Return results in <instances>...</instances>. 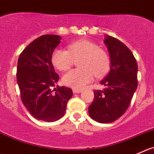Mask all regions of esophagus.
Listing matches in <instances>:
<instances>
[{"label": "esophagus", "mask_w": 154, "mask_h": 154, "mask_svg": "<svg viewBox=\"0 0 154 154\" xmlns=\"http://www.w3.org/2000/svg\"><path fill=\"white\" fill-rule=\"evenodd\" d=\"M73 92L74 93H80V92H82V90L81 89H73Z\"/></svg>", "instance_id": "1"}]
</instances>
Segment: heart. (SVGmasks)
I'll return each instance as SVG.
<instances>
[{
    "label": "heart",
    "mask_w": 154,
    "mask_h": 154,
    "mask_svg": "<svg viewBox=\"0 0 154 154\" xmlns=\"http://www.w3.org/2000/svg\"><path fill=\"white\" fill-rule=\"evenodd\" d=\"M79 69L72 70L62 77L66 86L74 89H83L94 78H101L110 68V58L104 49L89 40H80L68 46V50L56 48L53 50L51 61L59 71H67L78 60Z\"/></svg>",
    "instance_id": "1"
}]
</instances>
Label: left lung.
Returning a JSON list of instances; mask_svg holds the SVG:
<instances>
[{
	"instance_id": "left-lung-1",
	"label": "left lung",
	"mask_w": 154,
	"mask_h": 154,
	"mask_svg": "<svg viewBox=\"0 0 154 154\" xmlns=\"http://www.w3.org/2000/svg\"><path fill=\"white\" fill-rule=\"evenodd\" d=\"M110 57V71L100 82L103 90H94L89 107L92 119L101 123L117 120L126 111L138 86V65L132 51L118 39L105 37Z\"/></svg>"
}]
</instances>
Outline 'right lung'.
Segmentation results:
<instances>
[{"mask_svg": "<svg viewBox=\"0 0 154 154\" xmlns=\"http://www.w3.org/2000/svg\"><path fill=\"white\" fill-rule=\"evenodd\" d=\"M61 37L44 34L37 37L19 55L16 80L21 100L34 118L54 122L64 116L72 89L53 87L59 76L55 72L51 56L60 44Z\"/></svg>", "mask_w": 154, "mask_h": 154, "instance_id": "1", "label": "right lung"}]
</instances>
